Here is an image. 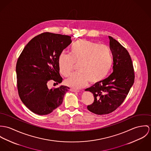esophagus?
<instances>
[{
    "label": "esophagus",
    "instance_id": "34e87169",
    "mask_svg": "<svg viewBox=\"0 0 151 151\" xmlns=\"http://www.w3.org/2000/svg\"><path fill=\"white\" fill-rule=\"evenodd\" d=\"M70 91L72 92H79V91L78 90H75V89H73V88H71Z\"/></svg>",
    "mask_w": 151,
    "mask_h": 151
}]
</instances>
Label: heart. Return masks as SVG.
Here are the masks:
<instances>
[{"mask_svg":"<svg viewBox=\"0 0 151 151\" xmlns=\"http://www.w3.org/2000/svg\"><path fill=\"white\" fill-rule=\"evenodd\" d=\"M70 54L64 51L58 57L60 72L67 77L72 72L75 64L79 72L72 73L65 81L66 84L75 88L83 87L90 82L96 83L103 80L112 65L113 57L108 46L99 43L79 39L72 44Z\"/></svg>","mask_w":151,"mask_h":151,"instance_id":"heart-1","label":"heart"}]
</instances>
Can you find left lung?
I'll return each mask as SVG.
<instances>
[{"label": "left lung", "mask_w": 151, "mask_h": 151, "mask_svg": "<svg viewBox=\"0 0 151 151\" xmlns=\"http://www.w3.org/2000/svg\"><path fill=\"white\" fill-rule=\"evenodd\" d=\"M108 37L113 55V72L107 78L85 90L92 93L94 97L93 103L87 106L88 110L100 115L112 112L123 103L135 78L129 52L116 40Z\"/></svg>", "instance_id": "8db88e82"}]
</instances>
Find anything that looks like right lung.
<instances>
[{"label":"right lung","mask_w":151,"mask_h":151,"mask_svg":"<svg viewBox=\"0 0 151 151\" xmlns=\"http://www.w3.org/2000/svg\"><path fill=\"white\" fill-rule=\"evenodd\" d=\"M71 37L45 32L31 39L21 53L16 65L17 88L24 104L39 115L50 114L63 102L69 87L48 88L47 82L63 81L58 57L71 43Z\"/></svg>","instance_id":"1"}]
</instances>
